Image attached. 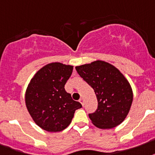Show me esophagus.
<instances>
[{
    "label": "esophagus",
    "mask_w": 155,
    "mask_h": 155,
    "mask_svg": "<svg viewBox=\"0 0 155 155\" xmlns=\"http://www.w3.org/2000/svg\"><path fill=\"white\" fill-rule=\"evenodd\" d=\"M80 103L82 104V105H83V106H84V99H83V98H81V99H80Z\"/></svg>",
    "instance_id": "1"
}]
</instances>
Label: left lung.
Instances as JSON below:
<instances>
[{"mask_svg": "<svg viewBox=\"0 0 155 155\" xmlns=\"http://www.w3.org/2000/svg\"><path fill=\"white\" fill-rule=\"evenodd\" d=\"M78 74L93 88L98 100L91 123L100 129H111L124 121L133 102L127 79L114 65L104 60L75 67Z\"/></svg>", "mask_w": 155, "mask_h": 155, "instance_id": "left-lung-1", "label": "left lung"}]
</instances>
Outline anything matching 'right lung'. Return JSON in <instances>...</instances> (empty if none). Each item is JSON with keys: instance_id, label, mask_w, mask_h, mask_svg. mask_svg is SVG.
<instances>
[{"instance_id": "obj_1", "label": "right lung", "mask_w": 155, "mask_h": 155, "mask_svg": "<svg viewBox=\"0 0 155 155\" xmlns=\"http://www.w3.org/2000/svg\"><path fill=\"white\" fill-rule=\"evenodd\" d=\"M72 71V65L50 63L30 80L25 91V104L33 121L43 130H64L71 123L75 110L82 107L64 89Z\"/></svg>"}]
</instances>
